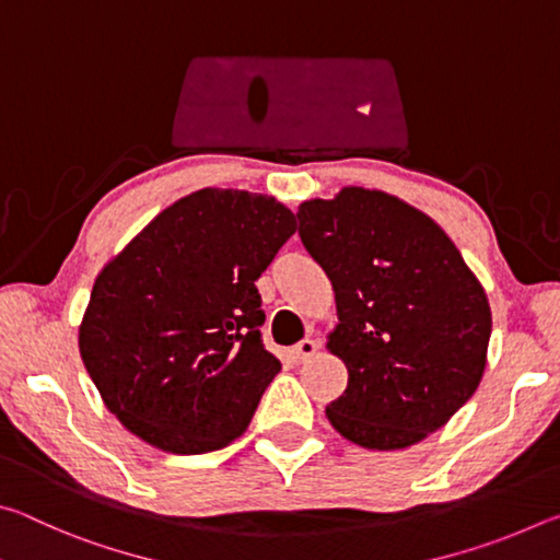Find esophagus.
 I'll return each mask as SVG.
<instances>
[{"label":"esophagus","instance_id":"esophagus-1","mask_svg":"<svg viewBox=\"0 0 560 560\" xmlns=\"http://www.w3.org/2000/svg\"><path fill=\"white\" fill-rule=\"evenodd\" d=\"M318 350V343L314 338H303L301 343H296L291 348V358H293V363H303V360H308L311 355H314Z\"/></svg>","mask_w":560,"mask_h":560}]
</instances>
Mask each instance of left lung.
<instances>
[{
  "mask_svg": "<svg viewBox=\"0 0 560 560\" xmlns=\"http://www.w3.org/2000/svg\"><path fill=\"white\" fill-rule=\"evenodd\" d=\"M299 234L334 283L328 350L348 387L326 407L368 450H402L440 430L485 375L487 293L438 222L393 195L343 187L299 207Z\"/></svg>",
  "mask_w": 560,
  "mask_h": 560,
  "instance_id": "8db88e82",
  "label": "left lung"
}]
</instances>
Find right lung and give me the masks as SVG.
<instances>
[{
  "mask_svg": "<svg viewBox=\"0 0 560 560\" xmlns=\"http://www.w3.org/2000/svg\"><path fill=\"white\" fill-rule=\"evenodd\" d=\"M293 232L296 217L273 197L207 187L103 267L79 350L122 428L173 454L240 438L281 371L261 343L254 281Z\"/></svg>",
  "mask_w": 560,
  "mask_h": 560,
  "instance_id": "add662e5",
  "label": "right lung"
}]
</instances>
